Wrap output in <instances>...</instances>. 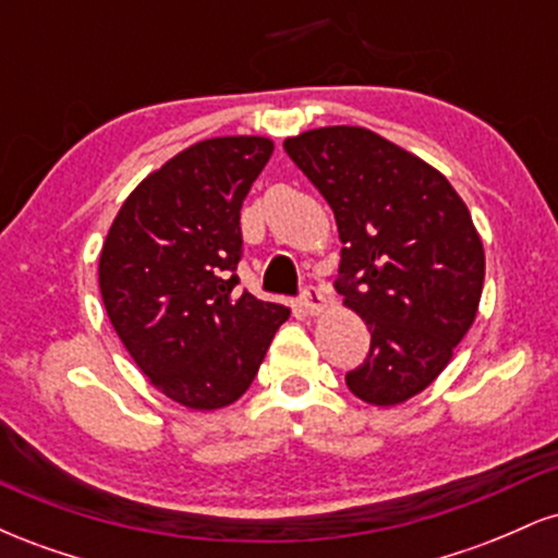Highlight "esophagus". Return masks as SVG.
<instances>
[{"mask_svg": "<svg viewBox=\"0 0 558 558\" xmlns=\"http://www.w3.org/2000/svg\"><path fill=\"white\" fill-rule=\"evenodd\" d=\"M301 306H304V312L310 317H319L325 312V306H328V299H325V293L319 291V288H306L304 291V301H301Z\"/></svg>", "mask_w": 558, "mask_h": 558, "instance_id": "obj_1", "label": "esophagus"}]
</instances>
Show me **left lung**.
Wrapping results in <instances>:
<instances>
[{
    "instance_id": "left-lung-1",
    "label": "left lung",
    "mask_w": 558,
    "mask_h": 558,
    "mask_svg": "<svg viewBox=\"0 0 558 558\" xmlns=\"http://www.w3.org/2000/svg\"><path fill=\"white\" fill-rule=\"evenodd\" d=\"M283 149L336 215V288L373 336L345 386L373 407L409 401L444 373L477 317L485 252L470 209L444 172L367 128H315Z\"/></svg>"
}]
</instances>
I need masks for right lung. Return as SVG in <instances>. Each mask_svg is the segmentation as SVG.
Segmentation results:
<instances>
[{
    "instance_id": "right-lung-1",
    "label": "right lung",
    "mask_w": 558,
    "mask_h": 558,
    "mask_svg": "<svg viewBox=\"0 0 558 558\" xmlns=\"http://www.w3.org/2000/svg\"><path fill=\"white\" fill-rule=\"evenodd\" d=\"M265 136L191 144L141 181L99 254L107 317L159 393L196 412L246 393L291 310L239 291L241 204L270 162Z\"/></svg>"
}]
</instances>
